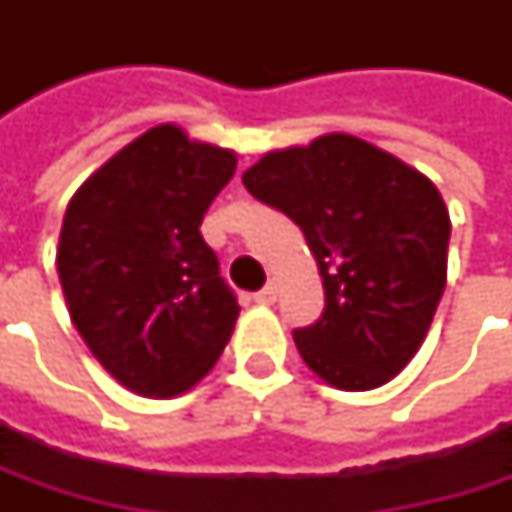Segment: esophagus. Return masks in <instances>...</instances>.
<instances>
[{"mask_svg":"<svg viewBox=\"0 0 512 512\" xmlns=\"http://www.w3.org/2000/svg\"><path fill=\"white\" fill-rule=\"evenodd\" d=\"M256 302H259V305H273V302H276V285L267 282V285L256 293Z\"/></svg>","mask_w":512,"mask_h":512,"instance_id":"34e87169","label":"esophagus"}]
</instances>
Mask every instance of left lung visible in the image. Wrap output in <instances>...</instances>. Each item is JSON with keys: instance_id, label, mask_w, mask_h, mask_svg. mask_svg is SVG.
Returning a JSON list of instances; mask_svg holds the SVG:
<instances>
[{"instance_id": "1", "label": "left lung", "mask_w": 512, "mask_h": 512, "mask_svg": "<svg viewBox=\"0 0 512 512\" xmlns=\"http://www.w3.org/2000/svg\"><path fill=\"white\" fill-rule=\"evenodd\" d=\"M242 182L302 227L316 256L325 313L293 330L307 367L339 390L402 373L447 282L450 216L436 185L347 133L265 153Z\"/></svg>"}]
</instances>
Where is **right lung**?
Listing matches in <instances>:
<instances>
[{
  "label": "right lung",
  "mask_w": 512,
  "mask_h": 512,
  "mask_svg": "<svg viewBox=\"0 0 512 512\" xmlns=\"http://www.w3.org/2000/svg\"><path fill=\"white\" fill-rule=\"evenodd\" d=\"M236 153L159 125L79 187L56 270L90 353L139 396L185 393L222 356L239 305L199 233Z\"/></svg>",
  "instance_id": "add662e5"
}]
</instances>
